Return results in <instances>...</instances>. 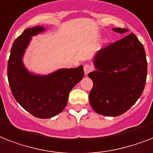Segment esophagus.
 Returning a JSON list of instances; mask_svg holds the SVG:
<instances>
[{
    "instance_id": "1",
    "label": "esophagus",
    "mask_w": 153,
    "mask_h": 153,
    "mask_svg": "<svg viewBox=\"0 0 153 153\" xmlns=\"http://www.w3.org/2000/svg\"><path fill=\"white\" fill-rule=\"evenodd\" d=\"M93 70V67H92L91 65H89V64H85L84 65V71L85 75H88L90 72H91Z\"/></svg>"
}]
</instances>
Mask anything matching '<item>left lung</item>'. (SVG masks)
<instances>
[{
	"mask_svg": "<svg viewBox=\"0 0 153 153\" xmlns=\"http://www.w3.org/2000/svg\"><path fill=\"white\" fill-rule=\"evenodd\" d=\"M123 34L127 29L113 28ZM95 70L88 74L93 81L89 102L97 113L117 117L127 112L141 97L146 85V51L137 36L131 33L94 55Z\"/></svg>",
	"mask_w": 153,
	"mask_h": 153,
	"instance_id": "8db88e82",
	"label": "left lung"
}]
</instances>
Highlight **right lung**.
Masks as SVG:
<instances>
[{
  "mask_svg": "<svg viewBox=\"0 0 153 153\" xmlns=\"http://www.w3.org/2000/svg\"><path fill=\"white\" fill-rule=\"evenodd\" d=\"M42 26L25 30L14 41L7 63V78L11 93L19 104L40 119H48L62 113L70 91L84 76L83 65L57 69L47 75L29 71L23 57L33 39L45 32Z\"/></svg>",
  "mask_w": 153,
  "mask_h": 153,
  "instance_id": "right-lung-1",
  "label": "right lung"
}]
</instances>
